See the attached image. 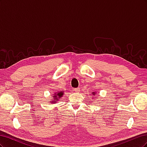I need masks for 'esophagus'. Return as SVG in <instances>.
<instances>
[{"instance_id": "obj_1", "label": "esophagus", "mask_w": 147, "mask_h": 147, "mask_svg": "<svg viewBox=\"0 0 147 147\" xmlns=\"http://www.w3.org/2000/svg\"><path fill=\"white\" fill-rule=\"evenodd\" d=\"M74 91H75V92H78L80 91V88H75V89H74Z\"/></svg>"}]
</instances>
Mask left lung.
Segmentation results:
<instances>
[{
  "instance_id": "1",
  "label": "left lung",
  "mask_w": 147,
  "mask_h": 147,
  "mask_svg": "<svg viewBox=\"0 0 147 147\" xmlns=\"http://www.w3.org/2000/svg\"><path fill=\"white\" fill-rule=\"evenodd\" d=\"M92 94H93V96H95L96 93L95 92H92ZM94 98H96V97H94Z\"/></svg>"
}]
</instances>
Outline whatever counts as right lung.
Instances as JSON below:
<instances>
[{
	"label": "right lung",
	"instance_id": "right-lung-1",
	"mask_svg": "<svg viewBox=\"0 0 147 147\" xmlns=\"http://www.w3.org/2000/svg\"><path fill=\"white\" fill-rule=\"evenodd\" d=\"M63 91H60L59 92H56L55 93V96H53V99H52L53 100L51 102V104L53 103H56L57 100H58L59 98H61V97L63 96Z\"/></svg>",
	"mask_w": 147,
	"mask_h": 147
}]
</instances>
